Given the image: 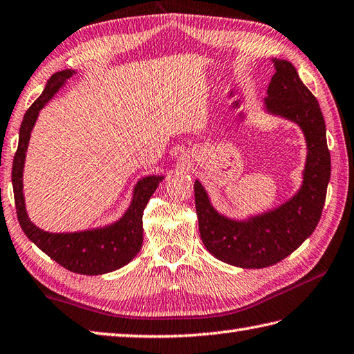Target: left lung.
Here are the masks:
<instances>
[{"label": "left lung", "mask_w": 354, "mask_h": 354, "mask_svg": "<svg viewBox=\"0 0 354 354\" xmlns=\"http://www.w3.org/2000/svg\"><path fill=\"white\" fill-rule=\"evenodd\" d=\"M272 62L276 72L265 108L270 114L297 123L304 131L308 154L301 189L279 208L237 222L218 214L198 180L194 183L202 242L216 259L240 268H265L281 262L313 234L322 216L331 174L325 122L316 97L290 62L276 58Z\"/></svg>", "instance_id": "obj_1"}]
</instances>
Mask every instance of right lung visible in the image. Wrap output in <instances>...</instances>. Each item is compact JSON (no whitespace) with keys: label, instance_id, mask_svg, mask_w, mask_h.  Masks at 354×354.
<instances>
[{"label":"right lung","instance_id":"add662e5","mask_svg":"<svg viewBox=\"0 0 354 354\" xmlns=\"http://www.w3.org/2000/svg\"><path fill=\"white\" fill-rule=\"evenodd\" d=\"M73 75V71H62L52 75L46 84L43 94L39 95L28 112L24 114L19 128L18 149L13 157L12 185L15 197L18 222L24 234L28 236L39 250L46 252L57 263L77 274L98 276L104 272L115 271L129 263L134 259L143 242V211L151 196L154 194L162 176H149L140 180L134 189V197L128 211L118 222L104 228H95L78 232H48L33 225L24 206L23 196V168L26 151H28L30 132L37 122L39 111L57 94L66 80Z\"/></svg>","mask_w":354,"mask_h":354}]
</instances>
